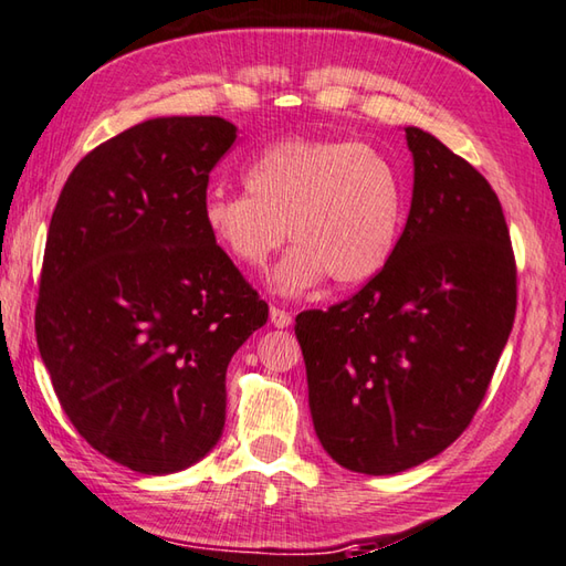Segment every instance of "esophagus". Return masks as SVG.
Here are the masks:
<instances>
[{
    "label": "esophagus",
    "mask_w": 566,
    "mask_h": 566,
    "mask_svg": "<svg viewBox=\"0 0 566 566\" xmlns=\"http://www.w3.org/2000/svg\"><path fill=\"white\" fill-rule=\"evenodd\" d=\"M293 323V315L287 313V311H283V307H271V325H275V327H287Z\"/></svg>",
    "instance_id": "34e87169"
}]
</instances>
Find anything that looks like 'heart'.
I'll use <instances>...</instances> for the list:
<instances>
[{
    "label": "heart",
    "mask_w": 566,
    "mask_h": 566,
    "mask_svg": "<svg viewBox=\"0 0 566 566\" xmlns=\"http://www.w3.org/2000/svg\"><path fill=\"white\" fill-rule=\"evenodd\" d=\"M249 195L209 189L201 223L243 269H261L285 237L297 241L271 273L281 295H301L327 275L352 287L389 263L403 227V185L391 159L352 140L287 137L243 172Z\"/></svg>",
    "instance_id": "obj_1"
}]
</instances>
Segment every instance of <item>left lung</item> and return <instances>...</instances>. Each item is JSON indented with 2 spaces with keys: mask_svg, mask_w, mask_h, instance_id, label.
Here are the masks:
<instances>
[{
  "mask_svg": "<svg viewBox=\"0 0 566 566\" xmlns=\"http://www.w3.org/2000/svg\"><path fill=\"white\" fill-rule=\"evenodd\" d=\"M403 133L413 189L389 263L349 301L295 319L317 439L367 475L409 471L465 431L517 305L493 187L431 133Z\"/></svg>",
  "mask_w": 566,
  "mask_h": 566,
  "instance_id": "obj_1",
  "label": "left lung"
}]
</instances>
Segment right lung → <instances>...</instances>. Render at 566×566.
Instances as JSON below:
<instances>
[{"label":"right lung","instance_id":"right-lung-1","mask_svg":"<svg viewBox=\"0 0 566 566\" xmlns=\"http://www.w3.org/2000/svg\"><path fill=\"white\" fill-rule=\"evenodd\" d=\"M237 140L217 115L153 117L95 147L53 209L36 343L95 451L169 475L227 419V367L269 319L201 223L209 172Z\"/></svg>","mask_w":566,"mask_h":566}]
</instances>
